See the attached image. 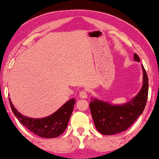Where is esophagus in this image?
<instances>
[{
  "label": "esophagus",
  "instance_id": "1",
  "mask_svg": "<svg viewBox=\"0 0 159 159\" xmlns=\"http://www.w3.org/2000/svg\"><path fill=\"white\" fill-rule=\"evenodd\" d=\"M79 96L80 98H87L88 94H87V92H86V90H81L79 93Z\"/></svg>",
  "mask_w": 159,
  "mask_h": 159
}]
</instances>
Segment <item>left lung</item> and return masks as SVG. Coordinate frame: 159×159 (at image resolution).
Segmentation results:
<instances>
[{
	"mask_svg": "<svg viewBox=\"0 0 159 159\" xmlns=\"http://www.w3.org/2000/svg\"><path fill=\"white\" fill-rule=\"evenodd\" d=\"M134 59L139 57L134 53ZM143 85L137 95L128 103L122 106L111 104L91 98L89 107L94 125L100 134L113 135L130 128L143 112L148 95V78L143 65Z\"/></svg>",
	"mask_w": 159,
	"mask_h": 159,
	"instance_id": "left-lung-1",
	"label": "left lung"
}]
</instances>
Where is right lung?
<instances>
[{
  "label": "right lung",
  "instance_id": "obj_1",
  "mask_svg": "<svg viewBox=\"0 0 159 159\" xmlns=\"http://www.w3.org/2000/svg\"><path fill=\"white\" fill-rule=\"evenodd\" d=\"M9 100L12 112L23 125L36 135L49 139L58 137L64 133L75 103V100L73 98L51 115L43 119H32L22 115L14 107L10 98Z\"/></svg>",
  "mask_w": 159,
  "mask_h": 159
}]
</instances>
